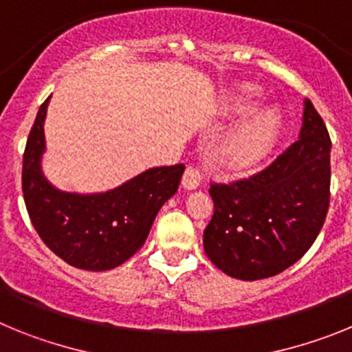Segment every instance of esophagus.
Segmentation results:
<instances>
[{"instance_id":"34e87169","label":"esophagus","mask_w":352,"mask_h":352,"mask_svg":"<svg viewBox=\"0 0 352 352\" xmlns=\"http://www.w3.org/2000/svg\"><path fill=\"white\" fill-rule=\"evenodd\" d=\"M203 182V173H201V169H197V167L194 166H188L185 169V173H183V186H185L186 190H192V188H197L199 183Z\"/></svg>"}]
</instances>
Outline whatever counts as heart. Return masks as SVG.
I'll return each mask as SVG.
<instances>
[{
	"label": "heart",
	"mask_w": 352,
	"mask_h": 352,
	"mask_svg": "<svg viewBox=\"0 0 352 352\" xmlns=\"http://www.w3.org/2000/svg\"><path fill=\"white\" fill-rule=\"evenodd\" d=\"M254 96L256 91L252 88L238 89L227 98L226 109L229 113H247L254 104ZM276 129H278V120L272 111H259L252 114L222 142L220 155L226 166L238 170L256 166L272 148Z\"/></svg>",
	"instance_id": "b5f03b06"
}]
</instances>
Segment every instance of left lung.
Returning a JSON list of instances; mask_svg holds the SVG:
<instances>
[{"label": "left lung", "instance_id": "left-lung-1", "mask_svg": "<svg viewBox=\"0 0 352 352\" xmlns=\"http://www.w3.org/2000/svg\"><path fill=\"white\" fill-rule=\"evenodd\" d=\"M329 151L324 121L305 100L300 139L284 153L248 178L211 183L214 211L203 238L211 263L239 280H261L301 259L328 213Z\"/></svg>", "mask_w": 352, "mask_h": 352}]
</instances>
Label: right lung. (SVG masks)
<instances>
[{"instance_id": "1", "label": "right lung", "mask_w": 352, "mask_h": 352, "mask_svg": "<svg viewBox=\"0 0 352 352\" xmlns=\"http://www.w3.org/2000/svg\"><path fill=\"white\" fill-rule=\"evenodd\" d=\"M49 98L40 105L24 149L28 214L43 243L65 263L88 272L113 270L144 245L158 210L178 190L185 166L153 167L105 194L58 190L43 178L40 167Z\"/></svg>"}]
</instances>
